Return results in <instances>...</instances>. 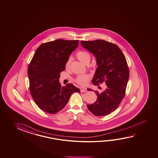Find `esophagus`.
Returning a JSON list of instances; mask_svg holds the SVG:
<instances>
[{"label":"esophagus","instance_id":"34e87169","mask_svg":"<svg viewBox=\"0 0 158 158\" xmlns=\"http://www.w3.org/2000/svg\"><path fill=\"white\" fill-rule=\"evenodd\" d=\"M80 91L81 93L86 92V91H87L86 88H85V87H81Z\"/></svg>","mask_w":158,"mask_h":158}]
</instances>
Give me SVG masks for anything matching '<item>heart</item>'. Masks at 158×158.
Wrapping results in <instances>:
<instances>
[{"mask_svg": "<svg viewBox=\"0 0 158 158\" xmlns=\"http://www.w3.org/2000/svg\"><path fill=\"white\" fill-rule=\"evenodd\" d=\"M76 56L81 62L86 64L87 62H89L90 60V53L85 50H79L76 53ZM71 59V58H68L65 63V68H68L69 67ZM90 76L88 74H81L78 76L76 82L80 85H86L90 80Z\"/></svg>", "mask_w": 158, "mask_h": 158, "instance_id": "b5f03b06", "label": "heart"}]
</instances>
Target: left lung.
Here are the masks:
<instances>
[{
    "mask_svg": "<svg viewBox=\"0 0 158 158\" xmlns=\"http://www.w3.org/2000/svg\"><path fill=\"white\" fill-rule=\"evenodd\" d=\"M81 44L96 57L98 67L92 82L95 86L103 82L106 85L102 93L95 91L96 102L87 107L96 116L109 114L117 108L125 95L130 75L126 58L117 45L106 41H81Z\"/></svg>",
    "mask_w": 158,
    "mask_h": 158,
    "instance_id": "8db88e82",
    "label": "left lung"
}]
</instances>
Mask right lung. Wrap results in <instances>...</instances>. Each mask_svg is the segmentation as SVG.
<instances>
[{"mask_svg":"<svg viewBox=\"0 0 158 158\" xmlns=\"http://www.w3.org/2000/svg\"><path fill=\"white\" fill-rule=\"evenodd\" d=\"M78 41L58 39L42 44L36 50L28 67L30 91L43 111L51 114L58 113L73 93L80 92L73 84L62 87L59 81L60 73L64 71L65 63Z\"/></svg>","mask_w":158,"mask_h":158,"instance_id":"obj_1","label":"right lung"}]
</instances>
